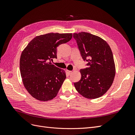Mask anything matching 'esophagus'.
<instances>
[{
    "mask_svg": "<svg viewBox=\"0 0 135 135\" xmlns=\"http://www.w3.org/2000/svg\"><path fill=\"white\" fill-rule=\"evenodd\" d=\"M66 74H67L68 75H70V74H71V73H72V71H70V70H66Z\"/></svg>",
    "mask_w": 135,
    "mask_h": 135,
    "instance_id": "obj_1",
    "label": "esophagus"
}]
</instances>
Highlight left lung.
Returning a JSON list of instances; mask_svg holds the SVG:
<instances>
[{
	"label": "left lung",
	"instance_id": "left-lung-1",
	"mask_svg": "<svg viewBox=\"0 0 135 135\" xmlns=\"http://www.w3.org/2000/svg\"><path fill=\"white\" fill-rule=\"evenodd\" d=\"M83 59L88 68L81 69V79L74 83L76 91L88 99L98 98L111 87L115 75L112 49L102 38L81 32L74 33Z\"/></svg>",
	"mask_w": 135,
	"mask_h": 135
}]
</instances>
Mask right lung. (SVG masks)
Segmentation results:
<instances>
[{
  "mask_svg": "<svg viewBox=\"0 0 135 135\" xmlns=\"http://www.w3.org/2000/svg\"><path fill=\"white\" fill-rule=\"evenodd\" d=\"M72 37V33H50L38 36L22 51L20 59L22 82L35 99L48 101L57 94L66 79V73L50 61L57 58V47L69 42Z\"/></svg>",
  "mask_w": 135,
  "mask_h": 135,
  "instance_id": "right-lung-1",
  "label": "right lung"
}]
</instances>
